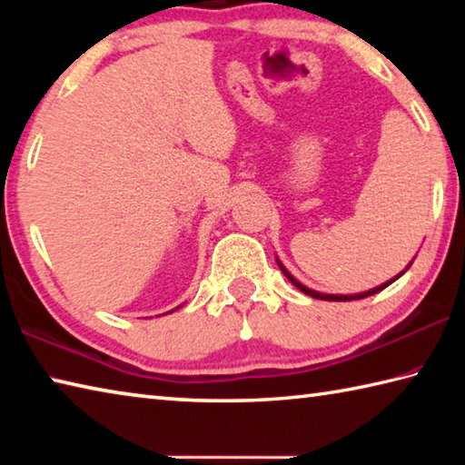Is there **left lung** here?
Masks as SVG:
<instances>
[{"label":"left lung","mask_w":465,"mask_h":465,"mask_svg":"<svg viewBox=\"0 0 465 465\" xmlns=\"http://www.w3.org/2000/svg\"><path fill=\"white\" fill-rule=\"evenodd\" d=\"M277 262H279V258H277ZM411 264H412V262H411ZM411 264H408L406 269H411ZM279 266H281L282 274H285V277H287L291 282H293V285H295L299 291H303V293H305V295H310V297L324 299V302H352V299H363V297H369V295H375V293H380L381 289H385V287H388V285H391V282L396 281V279H400V274H402V272H400L398 277H393L391 281L383 282V285H380V287H375V289H369V291H365V293H357V295H326V293H320V291H313V289H308V287H305V285H302V282H299V281L293 277V274H291V272L285 269V266H282L281 262H279Z\"/></svg>","instance_id":"obj_1"}]
</instances>
